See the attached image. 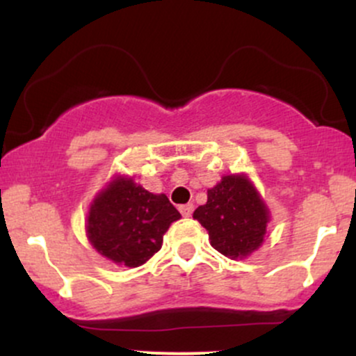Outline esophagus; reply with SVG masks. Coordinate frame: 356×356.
Instances as JSON below:
<instances>
[{
    "label": "esophagus",
    "instance_id": "34e87169",
    "mask_svg": "<svg viewBox=\"0 0 356 356\" xmlns=\"http://www.w3.org/2000/svg\"><path fill=\"white\" fill-rule=\"evenodd\" d=\"M179 211H181V214L184 216V218H191L192 211H194V204H184V206L179 207Z\"/></svg>",
    "mask_w": 356,
    "mask_h": 356
}]
</instances>
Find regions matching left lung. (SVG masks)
<instances>
[{
    "label": "left lung",
    "mask_w": 356,
    "mask_h": 356,
    "mask_svg": "<svg viewBox=\"0 0 356 356\" xmlns=\"http://www.w3.org/2000/svg\"><path fill=\"white\" fill-rule=\"evenodd\" d=\"M211 246L229 259L251 256L266 238L271 214L248 174H229L207 189V202L194 211Z\"/></svg>",
    "instance_id": "left-lung-1"
}]
</instances>
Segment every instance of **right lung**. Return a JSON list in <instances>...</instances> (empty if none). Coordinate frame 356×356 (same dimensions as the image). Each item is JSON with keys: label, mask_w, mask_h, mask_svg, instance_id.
I'll use <instances>...</instances> for the list:
<instances>
[{"label": "right lung", "mask_w": 356, "mask_h": 356, "mask_svg": "<svg viewBox=\"0 0 356 356\" xmlns=\"http://www.w3.org/2000/svg\"><path fill=\"white\" fill-rule=\"evenodd\" d=\"M177 219L181 212L165 194H152L134 177L118 174L90 202L85 229L99 254L118 266L137 268L162 248Z\"/></svg>", "instance_id": "right-lung-1"}]
</instances>
